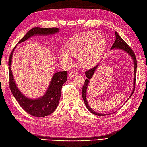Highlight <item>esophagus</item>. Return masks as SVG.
Wrapping results in <instances>:
<instances>
[{
  "label": "esophagus",
  "instance_id": "34e87169",
  "mask_svg": "<svg viewBox=\"0 0 147 147\" xmlns=\"http://www.w3.org/2000/svg\"><path fill=\"white\" fill-rule=\"evenodd\" d=\"M76 74H77V73H76V72H75V71H71V73H69V76L70 78H73L74 76H75Z\"/></svg>",
  "mask_w": 147,
  "mask_h": 147
}]
</instances>
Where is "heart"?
I'll return each instance as SVG.
<instances>
[{"label": "heart", "instance_id": "b5f03b06", "mask_svg": "<svg viewBox=\"0 0 147 147\" xmlns=\"http://www.w3.org/2000/svg\"><path fill=\"white\" fill-rule=\"evenodd\" d=\"M106 48L103 36L95 32H84L74 36L67 47L60 50L61 62L69 66L73 62L74 56H78L80 65L84 67L94 65L103 55Z\"/></svg>", "mask_w": 147, "mask_h": 147}]
</instances>
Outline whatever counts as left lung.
I'll list each match as a JSON object with an SVG mask.
<instances>
[{
    "label": "left lung",
    "instance_id": "8db88e82",
    "mask_svg": "<svg viewBox=\"0 0 147 147\" xmlns=\"http://www.w3.org/2000/svg\"><path fill=\"white\" fill-rule=\"evenodd\" d=\"M115 36H116V40H115V41L113 46H112L111 49H121V50H123L125 51L126 52H127L131 56H132L133 60L134 61V63H135V65H134V75H135V77H134V87H133V92H132L131 94L130 95V97L129 98V99L131 97L132 94H133L134 91H135V83H136L135 82H136V68H137L136 58L135 54V53H134L133 50L131 49V48L122 39V38L120 37V36L118 34L117 32H115ZM98 66V65H97L94 68L89 69V70H87V71L85 72V74H86V76L87 78V79L85 80L84 85V86H83L82 90V98H83V99H84V101L85 102L86 107H87V109L89 110V111H90L93 114L96 115L105 116V115H106V114L98 113L94 111L92 108H91L90 106H89V105L88 104V101L86 100V89H87V87L89 84V79H91L94 72L95 71V70L97 69Z\"/></svg>",
    "mask_w": 147,
    "mask_h": 147
}]
</instances>
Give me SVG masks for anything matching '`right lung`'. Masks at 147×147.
Listing matches in <instances>:
<instances>
[{
    "mask_svg": "<svg viewBox=\"0 0 147 147\" xmlns=\"http://www.w3.org/2000/svg\"><path fill=\"white\" fill-rule=\"evenodd\" d=\"M59 29L57 28H34L30 29L18 43L26 41L29 38L35 35H50L57 33ZM13 50L11 53L8 62L9 85L11 92L13 94L18 104L25 111L31 115L38 117H44L49 115L50 114L52 113L58 107L61 95L62 85L67 80V71H60L54 74L46 94L41 98L36 100L29 99L24 97L18 90L12 74L11 65Z\"/></svg>",
    "mask_w": 147,
    "mask_h": 147,
    "instance_id": "right-lung-1",
    "label": "right lung"
}]
</instances>
